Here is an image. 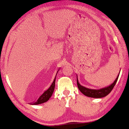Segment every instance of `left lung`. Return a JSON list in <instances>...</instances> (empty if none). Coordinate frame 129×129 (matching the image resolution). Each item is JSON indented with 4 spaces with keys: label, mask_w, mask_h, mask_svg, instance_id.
<instances>
[{
    "label": "left lung",
    "mask_w": 129,
    "mask_h": 129,
    "mask_svg": "<svg viewBox=\"0 0 129 129\" xmlns=\"http://www.w3.org/2000/svg\"><path fill=\"white\" fill-rule=\"evenodd\" d=\"M119 77V75L117 76V78L114 81V82L112 84H111L109 86L105 87V88L98 89V90H94V89H90L86 87L82 86V85H80L79 83L78 80L77 78V85L78 87L79 90L81 92L82 94H84L85 96L87 97H90V98H102L103 97H105L110 93V92L112 91V90L115 86L116 82H117V80H118Z\"/></svg>",
    "instance_id": "left-lung-1"
}]
</instances>
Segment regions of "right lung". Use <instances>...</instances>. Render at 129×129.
I'll return each instance as SVG.
<instances>
[{
  "label": "right lung",
  "instance_id": "1",
  "mask_svg": "<svg viewBox=\"0 0 129 129\" xmlns=\"http://www.w3.org/2000/svg\"><path fill=\"white\" fill-rule=\"evenodd\" d=\"M55 78H56V76H55V78H54V81L52 82V83L51 85L50 88L48 89L47 91H45L44 93L42 94V95H41L40 97H39V99L37 100V101H36L35 102H34V103H30L31 105H36L41 104V103L46 102H47L49 99H50V98L52 96V93H53L54 90Z\"/></svg>",
  "mask_w": 129,
  "mask_h": 129
}]
</instances>
